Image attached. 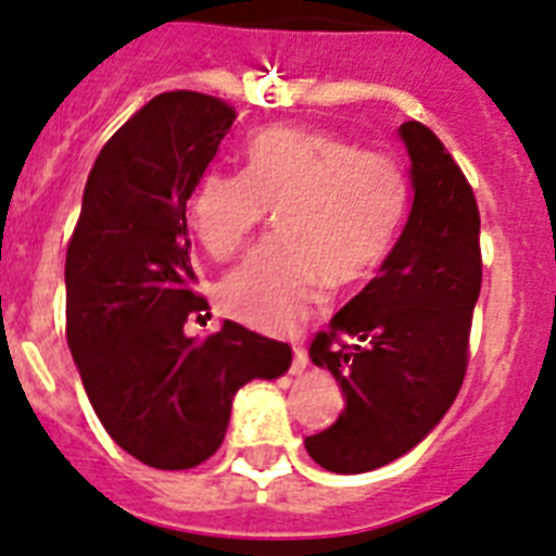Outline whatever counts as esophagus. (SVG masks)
<instances>
[{"mask_svg": "<svg viewBox=\"0 0 556 556\" xmlns=\"http://www.w3.org/2000/svg\"><path fill=\"white\" fill-rule=\"evenodd\" d=\"M307 368V352L302 346L293 349V365H290V371L293 374H302Z\"/></svg>", "mask_w": 556, "mask_h": 556, "instance_id": "obj_1", "label": "esophagus"}]
</instances>
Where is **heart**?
<instances>
[{"instance_id": "b5f03b06", "label": "heart", "mask_w": 556, "mask_h": 556, "mask_svg": "<svg viewBox=\"0 0 556 556\" xmlns=\"http://www.w3.org/2000/svg\"><path fill=\"white\" fill-rule=\"evenodd\" d=\"M407 177L396 160L338 135L268 127L243 147V172L202 174L188 224L216 260L241 252L277 210L279 232L218 285L224 313L257 329L296 327L321 302L324 277L349 285L384 260L404 216Z\"/></svg>"}]
</instances>
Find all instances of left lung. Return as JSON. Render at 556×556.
<instances>
[{"instance_id":"1","label":"left lung","mask_w":556,"mask_h":556,"mask_svg":"<svg viewBox=\"0 0 556 556\" xmlns=\"http://www.w3.org/2000/svg\"><path fill=\"white\" fill-rule=\"evenodd\" d=\"M413 207L379 277L309 343V359L343 390L338 421L304 440L332 473H365L415 448L459 393L482 288L471 185L418 122L399 127ZM352 337V344H343Z\"/></svg>"}]
</instances>
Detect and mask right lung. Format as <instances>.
Returning a JSON list of instances; mask_svg holds the SVG:
<instances>
[{
  "mask_svg": "<svg viewBox=\"0 0 556 556\" xmlns=\"http://www.w3.org/2000/svg\"><path fill=\"white\" fill-rule=\"evenodd\" d=\"M235 110L193 91L160 93L93 163L66 254V338L88 402L118 446L160 471L218 452L235 393L290 368L288 343L224 321L185 334L193 293L185 207Z\"/></svg>",
  "mask_w": 556,
  "mask_h": 556,
  "instance_id": "obj_1",
  "label": "right lung"
}]
</instances>
